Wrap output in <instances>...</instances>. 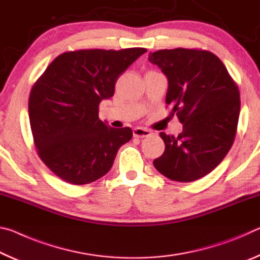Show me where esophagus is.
Segmentation results:
<instances>
[{"label": "esophagus", "instance_id": "esophagus-1", "mask_svg": "<svg viewBox=\"0 0 260 260\" xmlns=\"http://www.w3.org/2000/svg\"><path fill=\"white\" fill-rule=\"evenodd\" d=\"M150 134V131L143 128V127H136V128L133 129L134 138H147Z\"/></svg>", "mask_w": 260, "mask_h": 260}]
</instances>
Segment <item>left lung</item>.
Masks as SVG:
<instances>
[{"label":"left lung","instance_id":"obj_1","mask_svg":"<svg viewBox=\"0 0 260 260\" xmlns=\"http://www.w3.org/2000/svg\"><path fill=\"white\" fill-rule=\"evenodd\" d=\"M169 80L166 103L183 129L159 134L165 151L153 166L166 178L191 182L214 170L234 143L240 91L221 60L208 50L164 49L149 54Z\"/></svg>","mask_w":260,"mask_h":260}]
</instances>
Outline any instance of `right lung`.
Returning <instances> with one entry per match:
<instances>
[{
	"instance_id": "1",
	"label": "right lung",
	"mask_w": 260,
	"mask_h": 260,
	"mask_svg": "<svg viewBox=\"0 0 260 260\" xmlns=\"http://www.w3.org/2000/svg\"><path fill=\"white\" fill-rule=\"evenodd\" d=\"M144 48L80 49L57 56L30 89L28 117L35 150L52 173L87 184L107 174L129 127L112 128L99 118L100 102Z\"/></svg>"
}]
</instances>
